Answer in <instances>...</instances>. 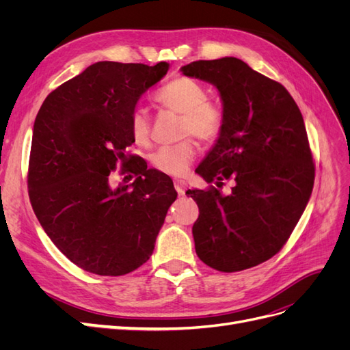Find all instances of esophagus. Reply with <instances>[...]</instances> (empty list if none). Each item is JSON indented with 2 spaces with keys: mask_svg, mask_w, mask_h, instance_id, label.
<instances>
[{
  "mask_svg": "<svg viewBox=\"0 0 350 350\" xmlns=\"http://www.w3.org/2000/svg\"><path fill=\"white\" fill-rule=\"evenodd\" d=\"M174 185H175V189H176L179 196H184V194H185L187 183L184 181V179H175V181H174Z\"/></svg>",
  "mask_w": 350,
  "mask_h": 350,
  "instance_id": "1",
  "label": "esophagus"
}]
</instances>
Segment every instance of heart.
Here are the masks:
<instances>
[{
	"label": "heart",
	"mask_w": 350,
	"mask_h": 350,
	"mask_svg": "<svg viewBox=\"0 0 350 350\" xmlns=\"http://www.w3.org/2000/svg\"><path fill=\"white\" fill-rule=\"evenodd\" d=\"M156 102L163 108L181 115V135H196L201 142H215L224 130V111L213 100L207 99L203 84L189 77H176L156 93ZM130 131L137 144L150 143L152 122L144 107L133 109L130 116ZM197 156V144L193 139H185L174 146H165L156 150L150 162L159 172L181 176Z\"/></svg>",
	"instance_id": "1"
}]
</instances>
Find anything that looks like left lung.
I'll use <instances>...</instances> for the list:
<instances>
[{"instance_id": "8db88e82", "label": "left lung", "mask_w": 350, "mask_h": 350, "mask_svg": "<svg viewBox=\"0 0 350 350\" xmlns=\"http://www.w3.org/2000/svg\"><path fill=\"white\" fill-rule=\"evenodd\" d=\"M217 88L225 124L196 169L206 183L234 181L232 193L188 189L200 215L196 252L208 267L234 273L267 261L288 242L311 197L315 166L302 113L280 83L225 57L183 68Z\"/></svg>"}]
</instances>
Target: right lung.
Wrapping results in <instances>:
<instances>
[{"instance_id": "obj_1", "label": "right lung", "mask_w": 350, "mask_h": 350, "mask_svg": "<svg viewBox=\"0 0 350 350\" xmlns=\"http://www.w3.org/2000/svg\"><path fill=\"white\" fill-rule=\"evenodd\" d=\"M167 68L96 62L51 92L36 115L30 203L55 247L89 273L122 276L149 260L178 196L171 178L125 153L134 143L131 112ZM118 165L136 175L133 185L126 177L113 187Z\"/></svg>"}]
</instances>
